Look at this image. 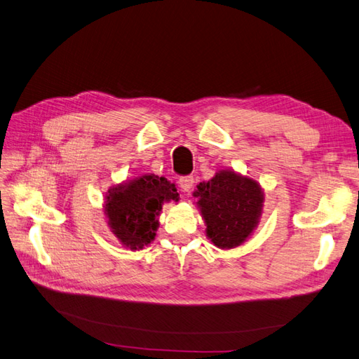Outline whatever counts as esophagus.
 <instances>
[{"label":"esophagus","instance_id":"esophagus-1","mask_svg":"<svg viewBox=\"0 0 359 359\" xmlns=\"http://www.w3.org/2000/svg\"><path fill=\"white\" fill-rule=\"evenodd\" d=\"M180 187L182 189V191H186V193H189L191 189H193V184H194V180H193V177H181L180 178Z\"/></svg>","mask_w":359,"mask_h":359}]
</instances>
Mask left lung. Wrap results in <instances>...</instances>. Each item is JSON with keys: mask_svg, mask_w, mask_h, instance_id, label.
<instances>
[{"mask_svg": "<svg viewBox=\"0 0 359 359\" xmlns=\"http://www.w3.org/2000/svg\"><path fill=\"white\" fill-rule=\"evenodd\" d=\"M206 226V238L222 250L243 245L253 235L264 211L260 184L233 169H220L193 193Z\"/></svg>", "mask_w": 359, "mask_h": 359, "instance_id": "left-lung-1", "label": "left lung"}]
</instances>
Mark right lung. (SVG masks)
<instances>
[{
	"mask_svg": "<svg viewBox=\"0 0 359 359\" xmlns=\"http://www.w3.org/2000/svg\"><path fill=\"white\" fill-rule=\"evenodd\" d=\"M175 184L165 177L145 173L112 186L104 196V215L121 245L140 250L154 241L157 217L166 202H178Z\"/></svg>",
	"mask_w": 359,
	"mask_h": 359,
	"instance_id": "obj_1",
	"label": "right lung"
}]
</instances>
